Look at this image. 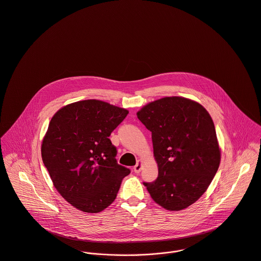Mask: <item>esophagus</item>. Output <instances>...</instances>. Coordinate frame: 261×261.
<instances>
[{
  "mask_svg": "<svg viewBox=\"0 0 261 261\" xmlns=\"http://www.w3.org/2000/svg\"><path fill=\"white\" fill-rule=\"evenodd\" d=\"M141 161H138V163L135 165V167H134V171L136 172V173H139L140 172V170H141Z\"/></svg>",
  "mask_w": 261,
  "mask_h": 261,
  "instance_id": "34e87169",
  "label": "esophagus"
}]
</instances>
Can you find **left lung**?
I'll return each mask as SVG.
<instances>
[{"label":"left lung","instance_id":"left-lung-1","mask_svg":"<svg viewBox=\"0 0 261 261\" xmlns=\"http://www.w3.org/2000/svg\"><path fill=\"white\" fill-rule=\"evenodd\" d=\"M137 115L151 132L158 165L156 180L143 185L166 210L189 207L208 189L221 161L211 116L202 105L183 97L159 99Z\"/></svg>","mask_w":261,"mask_h":261}]
</instances>
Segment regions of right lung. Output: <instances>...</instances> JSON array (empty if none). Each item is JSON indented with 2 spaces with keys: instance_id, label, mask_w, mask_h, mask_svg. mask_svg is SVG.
<instances>
[{
  "instance_id": "add662e5",
  "label": "right lung",
  "mask_w": 261,
  "mask_h": 261,
  "mask_svg": "<svg viewBox=\"0 0 261 261\" xmlns=\"http://www.w3.org/2000/svg\"><path fill=\"white\" fill-rule=\"evenodd\" d=\"M128 111L99 100L67 105L54 115L41 156L53 185L73 207L99 213L116 199L130 170L118 164L112 132Z\"/></svg>"
}]
</instances>
